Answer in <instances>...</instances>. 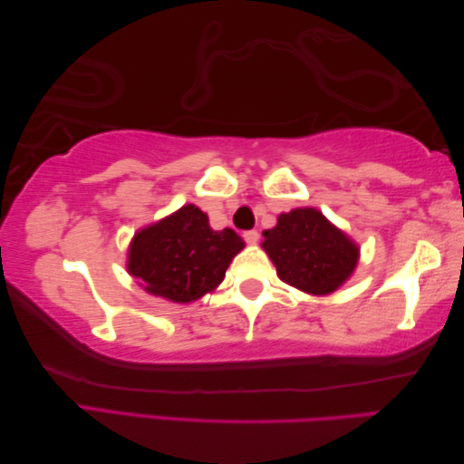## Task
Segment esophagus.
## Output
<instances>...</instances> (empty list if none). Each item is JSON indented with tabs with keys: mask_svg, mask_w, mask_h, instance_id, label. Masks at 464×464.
I'll return each instance as SVG.
<instances>
[{
	"mask_svg": "<svg viewBox=\"0 0 464 464\" xmlns=\"http://www.w3.org/2000/svg\"><path fill=\"white\" fill-rule=\"evenodd\" d=\"M243 239H245V243H247V245H255V243L259 241V233L255 231V229L245 231V233H243Z\"/></svg>",
	"mask_w": 464,
	"mask_h": 464,
	"instance_id": "obj_1",
	"label": "esophagus"
}]
</instances>
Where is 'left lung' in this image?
Here are the masks:
<instances>
[{"instance_id": "left-lung-1", "label": "left lung", "mask_w": 464, "mask_h": 464, "mask_svg": "<svg viewBox=\"0 0 464 464\" xmlns=\"http://www.w3.org/2000/svg\"><path fill=\"white\" fill-rule=\"evenodd\" d=\"M261 247L283 283L311 295H329L347 281L359 261V247L313 207L281 213L263 231Z\"/></svg>"}]
</instances>
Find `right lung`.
<instances>
[{"label": "right lung", "mask_w": 464, "mask_h": 464, "mask_svg": "<svg viewBox=\"0 0 464 464\" xmlns=\"http://www.w3.org/2000/svg\"><path fill=\"white\" fill-rule=\"evenodd\" d=\"M245 247L233 229L213 231L195 205L137 231L127 255V271L141 287L173 303H191L213 291L235 255Z\"/></svg>", "instance_id": "1"}]
</instances>
